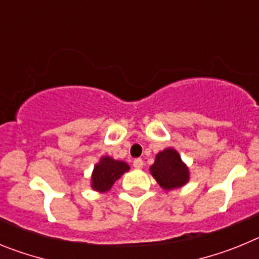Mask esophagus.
Here are the masks:
<instances>
[{"label": "esophagus", "instance_id": "obj_1", "mask_svg": "<svg viewBox=\"0 0 259 259\" xmlns=\"http://www.w3.org/2000/svg\"><path fill=\"white\" fill-rule=\"evenodd\" d=\"M144 166V161L141 159V158H136L134 161V167L135 168H143Z\"/></svg>", "mask_w": 259, "mask_h": 259}]
</instances>
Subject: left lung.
I'll list each match as a JSON object with an SVG mask.
<instances>
[{
    "mask_svg": "<svg viewBox=\"0 0 259 259\" xmlns=\"http://www.w3.org/2000/svg\"><path fill=\"white\" fill-rule=\"evenodd\" d=\"M149 171L164 191L182 188L191 179L188 166L183 162L179 152L174 148H166L157 153L154 163L150 166Z\"/></svg>",
    "mask_w": 259,
    "mask_h": 259,
    "instance_id": "1",
    "label": "left lung"
}]
</instances>
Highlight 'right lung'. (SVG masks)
Masks as SVG:
<instances>
[{"instance_id":"right-lung-1","label":"right lung","mask_w":259,"mask_h":259,"mask_svg":"<svg viewBox=\"0 0 259 259\" xmlns=\"http://www.w3.org/2000/svg\"><path fill=\"white\" fill-rule=\"evenodd\" d=\"M127 171H130V164L127 162L118 161L109 155H102L93 167L91 187L93 191L105 193L110 191L114 183Z\"/></svg>"}]
</instances>
